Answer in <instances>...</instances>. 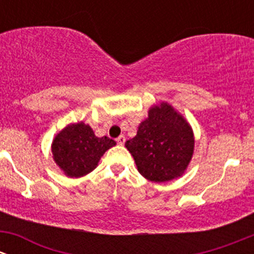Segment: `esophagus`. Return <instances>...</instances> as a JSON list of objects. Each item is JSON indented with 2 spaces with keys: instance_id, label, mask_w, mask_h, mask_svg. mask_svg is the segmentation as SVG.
<instances>
[{
  "instance_id": "34e87169",
  "label": "esophagus",
  "mask_w": 254,
  "mask_h": 254,
  "mask_svg": "<svg viewBox=\"0 0 254 254\" xmlns=\"http://www.w3.org/2000/svg\"><path fill=\"white\" fill-rule=\"evenodd\" d=\"M117 142H118V145H120V146L124 145V143H125V136H124V135H120V136L117 139Z\"/></svg>"
}]
</instances>
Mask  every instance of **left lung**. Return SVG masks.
<instances>
[{"mask_svg":"<svg viewBox=\"0 0 254 254\" xmlns=\"http://www.w3.org/2000/svg\"><path fill=\"white\" fill-rule=\"evenodd\" d=\"M190 124L167 102L148 109L137 127L136 136L127 140V148L140 175L151 182L172 181L183 176L194 153Z\"/></svg>","mask_w":254,"mask_h":254,"instance_id":"8db88e82","label":"left lung"}]
</instances>
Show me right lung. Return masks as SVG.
<instances>
[{"label": "right lung", "mask_w": 254, "mask_h": 254, "mask_svg": "<svg viewBox=\"0 0 254 254\" xmlns=\"http://www.w3.org/2000/svg\"><path fill=\"white\" fill-rule=\"evenodd\" d=\"M114 145L117 142L109 137L96 136L88 124L71 123L55 135L51 153L64 175L78 178L91 173L104 152Z\"/></svg>", "instance_id": "1"}]
</instances>
